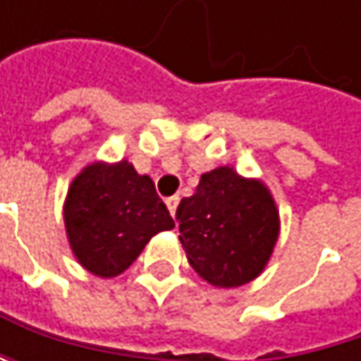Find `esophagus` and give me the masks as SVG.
Returning a JSON list of instances; mask_svg holds the SVG:
<instances>
[{
  "mask_svg": "<svg viewBox=\"0 0 361 361\" xmlns=\"http://www.w3.org/2000/svg\"><path fill=\"white\" fill-rule=\"evenodd\" d=\"M178 204H180V196H169V198H167V207H169L171 215H176V211H178Z\"/></svg>",
  "mask_w": 361,
  "mask_h": 361,
  "instance_id": "esophagus-1",
  "label": "esophagus"
}]
</instances>
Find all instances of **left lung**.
Listing matches in <instances>:
<instances>
[{"instance_id": "8db88e82", "label": "left lung", "mask_w": 361, "mask_h": 361, "mask_svg": "<svg viewBox=\"0 0 361 361\" xmlns=\"http://www.w3.org/2000/svg\"><path fill=\"white\" fill-rule=\"evenodd\" d=\"M176 217L190 265L217 288L255 280L280 234V215L267 185L238 176L234 167L202 173L196 192L181 198Z\"/></svg>"}]
</instances>
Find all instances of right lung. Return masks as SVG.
<instances>
[{
    "instance_id": "1",
    "label": "right lung",
    "mask_w": 361,
    "mask_h": 361,
    "mask_svg": "<svg viewBox=\"0 0 361 361\" xmlns=\"http://www.w3.org/2000/svg\"><path fill=\"white\" fill-rule=\"evenodd\" d=\"M64 226L77 261L94 276L114 278L176 221L148 176H140L129 161H98L71 183Z\"/></svg>"
}]
</instances>
